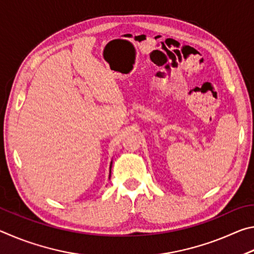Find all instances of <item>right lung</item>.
I'll return each instance as SVG.
<instances>
[{
  "instance_id": "right-lung-1",
  "label": "right lung",
  "mask_w": 254,
  "mask_h": 254,
  "mask_svg": "<svg viewBox=\"0 0 254 254\" xmlns=\"http://www.w3.org/2000/svg\"><path fill=\"white\" fill-rule=\"evenodd\" d=\"M111 169H112V161H111V165H110V176H109V178L111 177Z\"/></svg>"
}]
</instances>
